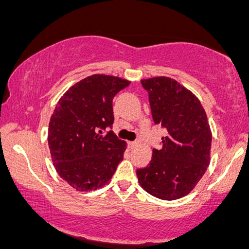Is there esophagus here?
I'll list each match as a JSON object with an SVG mask.
<instances>
[{
	"label": "esophagus",
	"instance_id": "1",
	"mask_svg": "<svg viewBox=\"0 0 249 249\" xmlns=\"http://www.w3.org/2000/svg\"><path fill=\"white\" fill-rule=\"evenodd\" d=\"M137 145H139V142H128V146H129V148H134V147H136Z\"/></svg>",
	"mask_w": 249,
	"mask_h": 249
}]
</instances>
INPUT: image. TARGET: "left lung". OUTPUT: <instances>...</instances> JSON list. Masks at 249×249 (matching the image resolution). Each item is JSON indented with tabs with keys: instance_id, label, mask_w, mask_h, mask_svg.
I'll use <instances>...</instances> for the list:
<instances>
[{
	"instance_id": "8db88e82",
	"label": "left lung",
	"mask_w": 249,
	"mask_h": 249,
	"mask_svg": "<svg viewBox=\"0 0 249 249\" xmlns=\"http://www.w3.org/2000/svg\"><path fill=\"white\" fill-rule=\"evenodd\" d=\"M148 92L153 121L166 129L161 150H153L146 168L136 170L147 194L176 200L194 190L210 163L211 129L200 101L170 77L141 80Z\"/></svg>"
}]
</instances>
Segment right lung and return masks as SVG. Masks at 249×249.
I'll return each mask as SVG.
<instances>
[{
	"label": "right lung",
	"instance_id": "obj_1",
	"mask_svg": "<svg viewBox=\"0 0 249 249\" xmlns=\"http://www.w3.org/2000/svg\"><path fill=\"white\" fill-rule=\"evenodd\" d=\"M131 81L95 73L67 90L55 105L48 128V145L55 171L77 191L109 182L127 144L113 131V98Z\"/></svg>",
	"mask_w": 249,
	"mask_h": 249
}]
</instances>
